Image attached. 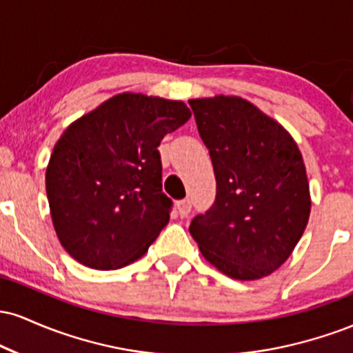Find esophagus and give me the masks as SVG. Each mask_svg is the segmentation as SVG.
Instances as JSON below:
<instances>
[{
	"instance_id": "esophagus-1",
	"label": "esophagus",
	"mask_w": 353,
	"mask_h": 353,
	"mask_svg": "<svg viewBox=\"0 0 353 353\" xmlns=\"http://www.w3.org/2000/svg\"><path fill=\"white\" fill-rule=\"evenodd\" d=\"M176 208H177V212H179L181 217H188L190 209H192V204H190L189 199H182V201L177 202Z\"/></svg>"
}]
</instances>
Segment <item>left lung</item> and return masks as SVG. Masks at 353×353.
<instances>
[{"mask_svg":"<svg viewBox=\"0 0 353 353\" xmlns=\"http://www.w3.org/2000/svg\"><path fill=\"white\" fill-rule=\"evenodd\" d=\"M216 174V202L189 232L205 261L237 281L281 267L310 216L305 164L290 132L239 96L190 99Z\"/></svg>","mask_w":353,"mask_h":353,"instance_id":"8db88e82","label":"left lung"}]
</instances>
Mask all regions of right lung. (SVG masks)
<instances>
[{"instance_id": "1", "label": "right lung", "mask_w": 353, "mask_h": 353, "mask_svg": "<svg viewBox=\"0 0 353 353\" xmlns=\"http://www.w3.org/2000/svg\"><path fill=\"white\" fill-rule=\"evenodd\" d=\"M189 117L182 101L121 92L68 125L46 194L56 236L79 264L114 270L148 252L172 204L157 145Z\"/></svg>"}]
</instances>
